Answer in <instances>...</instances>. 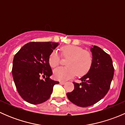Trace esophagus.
<instances>
[{
  "label": "esophagus",
  "instance_id": "1",
  "mask_svg": "<svg viewBox=\"0 0 125 125\" xmlns=\"http://www.w3.org/2000/svg\"><path fill=\"white\" fill-rule=\"evenodd\" d=\"M60 84H62V85H64V84H65V83H66V82H63V81H62V82H60Z\"/></svg>",
  "mask_w": 125,
  "mask_h": 125
}]
</instances>
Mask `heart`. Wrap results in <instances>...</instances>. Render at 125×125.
I'll return each mask as SVG.
<instances>
[{
  "instance_id": "obj_1",
  "label": "heart",
  "mask_w": 125,
  "mask_h": 125,
  "mask_svg": "<svg viewBox=\"0 0 125 125\" xmlns=\"http://www.w3.org/2000/svg\"><path fill=\"white\" fill-rule=\"evenodd\" d=\"M61 56L68 58L65 67H59L54 71L55 79L66 80L73 77L75 74L82 76L87 74L91 68L93 62V55L87 50L75 45H65L60 48ZM61 57L57 51L50 54L48 62L51 67L55 68L60 63Z\"/></svg>"
}]
</instances>
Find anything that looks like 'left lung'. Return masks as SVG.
Segmentation results:
<instances>
[{"label": "left lung", "instance_id": "obj_1", "mask_svg": "<svg viewBox=\"0 0 125 125\" xmlns=\"http://www.w3.org/2000/svg\"><path fill=\"white\" fill-rule=\"evenodd\" d=\"M93 62L89 71L80 79V83L73 82L74 89L66 94L72 103L79 106L93 105L108 93L114 76L112 59L99 46L91 48Z\"/></svg>", "mask_w": 125, "mask_h": 125}]
</instances>
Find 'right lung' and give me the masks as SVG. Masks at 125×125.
<instances>
[{"mask_svg":"<svg viewBox=\"0 0 125 125\" xmlns=\"http://www.w3.org/2000/svg\"><path fill=\"white\" fill-rule=\"evenodd\" d=\"M58 43L35 42L26 43L14 57L12 74L17 92L26 102L33 104L43 103L50 99L54 85L59 82L50 78L52 74L49 56ZM45 78V80L40 77Z\"/></svg>","mask_w":125,"mask_h":125,"instance_id":"add662e5","label":"right lung"}]
</instances>
